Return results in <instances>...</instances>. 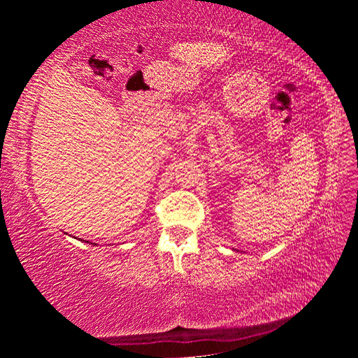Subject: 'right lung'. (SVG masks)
Returning a JSON list of instances; mask_svg holds the SVG:
<instances>
[{
    "label": "right lung",
    "mask_w": 358,
    "mask_h": 358,
    "mask_svg": "<svg viewBox=\"0 0 358 358\" xmlns=\"http://www.w3.org/2000/svg\"><path fill=\"white\" fill-rule=\"evenodd\" d=\"M87 243H88V241H87ZM93 245H94V243H93Z\"/></svg>",
    "instance_id": "add662e5"
}]
</instances>
